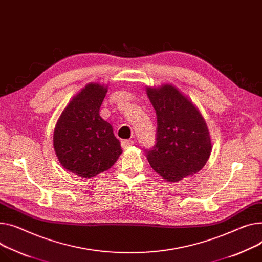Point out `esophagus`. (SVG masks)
<instances>
[{"instance_id":"1","label":"esophagus","mask_w":262,"mask_h":262,"mask_svg":"<svg viewBox=\"0 0 262 262\" xmlns=\"http://www.w3.org/2000/svg\"><path fill=\"white\" fill-rule=\"evenodd\" d=\"M135 144V142L133 141V140H122L121 141V146H122V148L123 149H126V148H128V147H130V146H133Z\"/></svg>"}]
</instances>
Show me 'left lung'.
Instances as JSON below:
<instances>
[{"mask_svg": "<svg viewBox=\"0 0 262 262\" xmlns=\"http://www.w3.org/2000/svg\"><path fill=\"white\" fill-rule=\"evenodd\" d=\"M146 93L157 115L156 143L144 149L150 166L169 182L198 172L212 149L203 117L175 86L147 87Z\"/></svg>", "mask_w": 262, "mask_h": 262, "instance_id": "left-lung-1", "label": "left lung"}]
</instances>
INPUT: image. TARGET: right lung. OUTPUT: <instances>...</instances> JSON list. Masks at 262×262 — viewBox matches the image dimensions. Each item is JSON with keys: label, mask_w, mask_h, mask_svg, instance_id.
I'll return each instance as SVG.
<instances>
[{"label": "right lung", "mask_w": 262, "mask_h": 262, "mask_svg": "<svg viewBox=\"0 0 262 262\" xmlns=\"http://www.w3.org/2000/svg\"><path fill=\"white\" fill-rule=\"evenodd\" d=\"M107 87L87 84L62 112L54 146L62 166L75 175L94 177L111 168L122 154L113 127L99 114Z\"/></svg>", "instance_id": "obj_1"}]
</instances>
